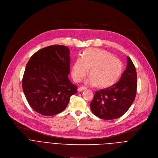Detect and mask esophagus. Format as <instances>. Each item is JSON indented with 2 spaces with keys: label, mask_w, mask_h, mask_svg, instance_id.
Listing matches in <instances>:
<instances>
[{
  "label": "esophagus",
  "mask_w": 158,
  "mask_h": 158,
  "mask_svg": "<svg viewBox=\"0 0 158 158\" xmlns=\"http://www.w3.org/2000/svg\"><path fill=\"white\" fill-rule=\"evenodd\" d=\"M86 89L85 88V86H81V87H80V88H78V92H82V91H83V90H86Z\"/></svg>",
  "instance_id": "1"
}]
</instances>
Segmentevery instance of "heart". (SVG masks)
<instances>
[{
	"instance_id": "b5f03b06",
	"label": "heart",
	"mask_w": 158,
	"mask_h": 158,
	"mask_svg": "<svg viewBox=\"0 0 158 158\" xmlns=\"http://www.w3.org/2000/svg\"><path fill=\"white\" fill-rule=\"evenodd\" d=\"M90 70L89 83L100 88H108L119 79L123 69L120 60L109 52L98 49H88L82 56H78L72 66V77L80 81Z\"/></svg>"
}]
</instances>
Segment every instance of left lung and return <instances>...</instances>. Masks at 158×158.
<instances>
[{"mask_svg":"<svg viewBox=\"0 0 158 158\" xmlns=\"http://www.w3.org/2000/svg\"><path fill=\"white\" fill-rule=\"evenodd\" d=\"M118 82L106 89L97 91L90 103L94 115L105 120L120 117L130 108L136 95L137 73L131 58Z\"/></svg>","mask_w":158,"mask_h":158,"instance_id":"1","label":"left lung"}]
</instances>
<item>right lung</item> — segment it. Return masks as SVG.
I'll list each match as a JSON object with an SVG mask.
<instances>
[{
  "label": "right lung",
  "mask_w": 158,
  "mask_h": 158,
  "mask_svg": "<svg viewBox=\"0 0 158 158\" xmlns=\"http://www.w3.org/2000/svg\"><path fill=\"white\" fill-rule=\"evenodd\" d=\"M69 53L65 46H49L35 52L26 64L23 89L32 109L43 115L63 112L77 92V86L68 78Z\"/></svg>",
  "instance_id": "obj_1"
}]
</instances>
